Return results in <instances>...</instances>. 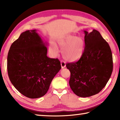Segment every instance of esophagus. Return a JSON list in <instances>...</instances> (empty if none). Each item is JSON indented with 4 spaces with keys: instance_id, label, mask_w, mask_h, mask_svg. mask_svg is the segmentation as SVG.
Segmentation results:
<instances>
[{
    "instance_id": "esophagus-1",
    "label": "esophagus",
    "mask_w": 120,
    "mask_h": 120,
    "mask_svg": "<svg viewBox=\"0 0 120 120\" xmlns=\"http://www.w3.org/2000/svg\"><path fill=\"white\" fill-rule=\"evenodd\" d=\"M61 68H64L66 67V64L64 61H61Z\"/></svg>"
}]
</instances>
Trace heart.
Returning <instances> with one entry per match:
<instances>
[{"mask_svg": "<svg viewBox=\"0 0 120 120\" xmlns=\"http://www.w3.org/2000/svg\"><path fill=\"white\" fill-rule=\"evenodd\" d=\"M58 44L62 49L63 57L70 62L77 61L82 57L85 49V41L82 38L68 35L58 40ZM50 49L55 55L59 49L56 45L52 43Z\"/></svg>", "mask_w": 120, "mask_h": 120, "instance_id": "b5f03b06", "label": "heart"}]
</instances>
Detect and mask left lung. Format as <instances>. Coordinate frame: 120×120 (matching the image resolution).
Wrapping results in <instances>:
<instances>
[{"mask_svg":"<svg viewBox=\"0 0 120 120\" xmlns=\"http://www.w3.org/2000/svg\"><path fill=\"white\" fill-rule=\"evenodd\" d=\"M84 32L82 56L78 61L66 64L71 72L70 87L81 98L98 93L106 85L113 70L112 55L108 43L95 29Z\"/></svg>","mask_w":120,"mask_h":120,"instance_id":"8db88e82","label":"left lung"}]
</instances>
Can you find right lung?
<instances>
[{
    "instance_id": "1",
    "label": "right lung",
    "mask_w": 120,
    "mask_h": 120,
    "mask_svg": "<svg viewBox=\"0 0 120 120\" xmlns=\"http://www.w3.org/2000/svg\"><path fill=\"white\" fill-rule=\"evenodd\" d=\"M47 48L36 30L22 33L12 43L7 58L10 81L22 95L30 98L44 96L61 68L57 58H48Z\"/></svg>"
}]
</instances>
